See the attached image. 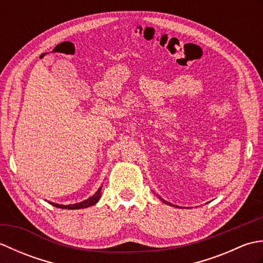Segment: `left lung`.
<instances>
[{
	"mask_svg": "<svg viewBox=\"0 0 263 263\" xmlns=\"http://www.w3.org/2000/svg\"><path fill=\"white\" fill-rule=\"evenodd\" d=\"M159 199H160V200H161V201H163V202H165V203H167V204H171V205H173V204H172V203H170V202H166V201H165V200H164V199H161V198H160V197H159ZM177 208H178V206H177Z\"/></svg>",
	"mask_w": 263,
	"mask_h": 263,
	"instance_id": "1",
	"label": "left lung"
}]
</instances>
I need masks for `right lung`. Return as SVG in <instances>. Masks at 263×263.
<instances>
[{
  "instance_id": "right-lung-1",
  "label": "right lung",
  "mask_w": 263,
  "mask_h": 263,
  "mask_svg": "<svg viewBox=\"0 0 263 263\" xmlns=\"http://www.w3.org/2000/svg\"><path fill=\"white\" fill-rule=\"evenodd\" d=\"M102 186L98 189V191L95 193L92 197H90L89 199L82 201V202L79 203H74V204H69V205H63V204H58L54 202H49L52 205L57 206V208H62V209H82V208H88V206L96 204L98 202V200L100 199V195H102Z\"/></svg>"
}]
</instances>
